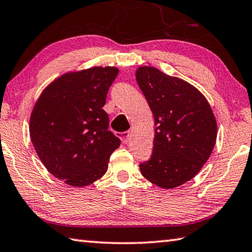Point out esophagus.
I'll use <instances>...</instances> for the list:
<instances>
[{
    "label": "esophagus",
    "instance_id": "esophagus-1",
    "mask_svg": "<svg viewBox=\"0 0 252 252\" xmlns=\"http://www.w3.org/2000/svg\"><path fill=\"white\" fill-rule=\"evenodd\" d=\"M118 136H119V138H121L122 142H123L124 144H126V143L129 140L130 133H129V131H123V133H119Z\"/></svg>",
    "mask_w": 252,
    "mask_h": 252
}]
</instances>
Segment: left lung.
<instances>
[{
	"mask_svg": "<svg viewBox=\"0 0 252 252\" xmlns=\"http://www.w3.org/2000/svg\"><path fill=\"white\" fill-rule=\"evenodd\" d=\"M136 81L155 119L151 159L142 175L164 189L195 177L208 160L217 138V123L206 97L190 84L151 66L136 70Z\"/></svg>",
	"mask_w": 252,
	"mask_h": 252,
	"instance_id": "left-lung-1",
	"label": "left lung"
}]
</instances>
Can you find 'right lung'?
Returning a JSON list of instances; mask_svg holds the SVG:
<instances>
[{"label": "right lung", "instance_id": "obj_1", "mask_svg": "<svg viewBox=\"0 0 252 252\" xmlns=\"http://www.w3.org/2000/svg\"><path fill=\"white\" fill-rule=\"evenodd\" d=\"M116 67L96 66L62 75L39 96L30 119V135L46 169L65 184L83 187L107 171L121 139L108 130L103 109Z\"/></svg>", "mask_w": 252, "mask_h": 252}]
</instances>
